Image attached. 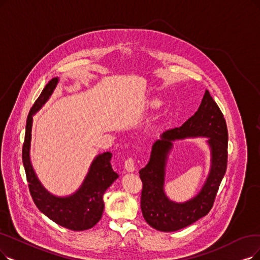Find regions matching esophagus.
<instances>
[{"label": "esophagus", "mask_w": 260, "mask_h": 260, "mask_svg": "<svg viewBox=\"0 0 260 260\" xmlns=\"http://www.w3.org/2000/svg\"><path fill=\"white\" fill-rule=\"evenodd\" d=\"M124 169H126L128 172H133L136 170V161L132 157H129L124 161Z\"/></svg>", "instance_id": "obj_1"}]
</instances>
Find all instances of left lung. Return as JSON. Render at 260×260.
Here are the masks:
<instances>
[{
    "mask_svg": "<svg viewBox=\"0 0 260 260\" xmlns=\"http://www.w3.org/2000/svg\"><path fill=\"white\" fill-rule=\"evenodd\" d=\"M189 136H207L213 152L210 177L202 191L183 204L168 201L162 191L164 168L171 141ZM228 131L219 106L206 89L202 103L192 117L181 127L166 130L153 145L148 164L140 171L143 182L141 209L145 221L161 232H175L189 226L208 214L227 169Z\"/></svg>",
    "mask_w": 260,
    "mask_h": 260,
    "instance_id": "8db88e82",
    "label": "left lung"
}]
</instances>
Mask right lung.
<instances>
[{
	"mask_svg": "<svg viewBox=\"0 0 260 260\" xmlns=\"http://www.w3.org/2000/svg\"><path fill=\"white\" fill-rule=\"evenodd\" d=\"M57 82V78L52 79L29 110L22 147V162L28 182V190L37 208L49 219L68 230L86 231L94 227L101 219L105 208L103 194L118 177L110 163L112 153L99 154L91 163L90 170L81 188L74 195L68 197H55L47 192L38 181L29 161L33 115L45 105L56 87Z\"/></svg>",
	"mask_w": 260,
	"mask_h": 260,
	"instance_id": "obj_1",
	"label": "right lung"
}]
</instances>
